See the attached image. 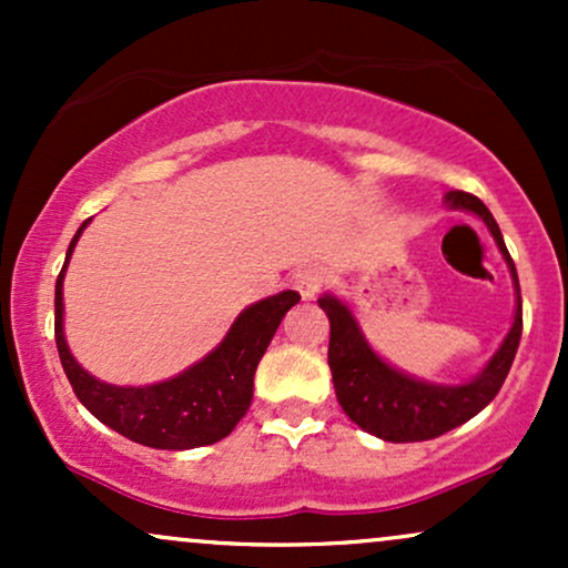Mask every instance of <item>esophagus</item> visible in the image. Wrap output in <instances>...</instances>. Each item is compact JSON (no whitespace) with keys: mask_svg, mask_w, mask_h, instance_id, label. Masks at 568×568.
I'll return each instance as SVG.
<instances>
[{"mask_svg":"<svg viewBox=\"0 0 568 568\" xmlns=\"http://www.w3.org/2000/svg\"><path fill=\"white\" fill-rule=\"evenodd\" d=\"M291 283L293 288L298 291V296H302L304 302H310V298H315L323 288V272L315 270V266H302V270L293 275Z\"/></svg>","mask_w":568,"mask_h":568,"instance_id":"1","label":"esophagus"}]
</instances>
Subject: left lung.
<instances>
[{"instance_id":"obj_1","label":"left lung","mask_w":568,"mask_h":568,"mask_svg":"<svg viewBox=\"0 0 568 568\" xmlns=\"http://www.w3.org/2000/svg\"><path fill=\"white\" fill-rule=\"evenodd\" d=\"M443 200L452 211H467L473 216L484 219L515 285V315L510 331L501 338L499 349L488 357L486 366L473 379L459 384H435L403 374L371 347L347 302H342L334 293H323L317 298V304H321L331 323L328 366L331 376H334L338 406L344 408V414L357 427L389 443L433 440L448 433V429L470 422L475 414H480L505 384L515 352H518L520 331H524L518 272H515L510 253H507L505 240H501L497 221L488 213L484 202L467 192H456L454 189Z\"/></svg>"}]
</instances>
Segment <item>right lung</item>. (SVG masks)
Listing matches in <instances>:
<instances>
[{"instance_id":"obj_1","label":"right lung","mask_w":568,"mask_h":568,"mask_svg":"<svg viewBox=\"0 0 568 568\" xmlns=\"http://www.w3.org/2000/svg\"><path fill=\"white\" fill-rule=\"evenodd\" d=\"M88 224L90 221H84L77 230L55 280V344L74 395L98 422L149 448L186 452L226 438L251 408L253 376L280 321L302 296L296 291H283L245 306L219 347L173 379L143 387L101 382L74 361L63 336V277L77 240Z\"/></svg>"}]
</instances>
